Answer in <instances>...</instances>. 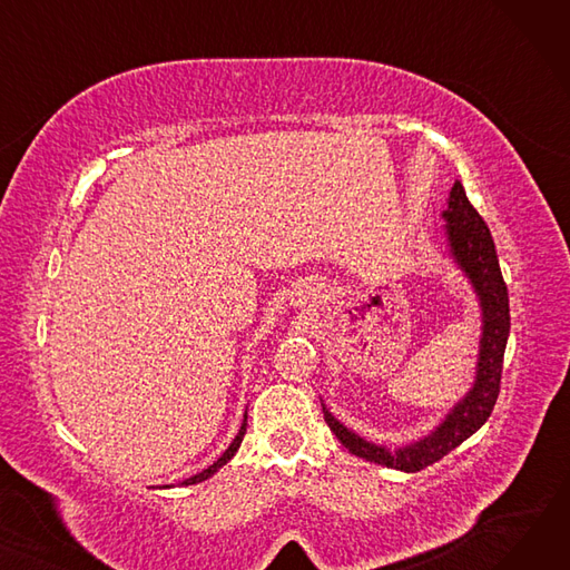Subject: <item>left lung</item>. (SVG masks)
<instances>
[{
	"mask_svg": "<svg viewBox=\"0 0 570 570\" xmlns=\"http://www.w3.org/2000/svg\"><path fill=\"white\" fill-rule=\"evenodd\" d=\"M443 219L448 222L445 235L448 243H451V254L471 279L478 297H481L483 309V337L481 353H478L473 387L466 393V397L458 402V406L445 415V421L432 434L411 445L397 448L395 453L346 430L323 404L327 428H331V432L340 439V443L351 455L406 473H415L439 462L443 455L455 451L462 441H466L473 432L485 425L499 397L503 351L508 342V331H511L508 288L501 277L494 239L483 217L478 215L475 207L469 203L462 183L453 185Z\"/></svg>",
	"mask_w": 570,
	"mask_h": 570,
	"instance_id": "8db88e82",
	"label": "left lung"
}]
</instances>
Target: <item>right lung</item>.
<instances>
[{
    "label": "right lung",
    "instance_id": "1",
    "mask_svg": "<svg viewBox=\"0 0 570 570\" xmlns=\"http://www.w3.org/2000/svg\"><path fill=\"white\" fill-rule=\"evenodd\" d=\"M245 432H247V413H245V421H243V428H239V432H237V436L233 439V443L226 448V453L215 462V464H209L207 469H203L200 473H196V475H191V478H187V481H183V485H196V483H200V481H207L209 475H213L215 471H219L235 453H237V448H239V443H243V436H245Z\"/></svg>",
    "mask_w": 570,
    "mask_h": 570
}]
</instances>
